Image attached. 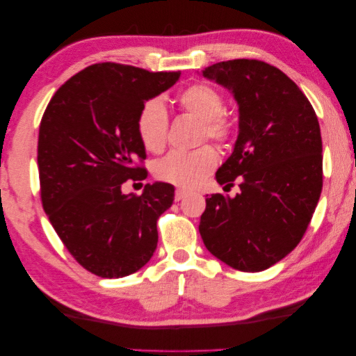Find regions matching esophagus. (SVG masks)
<instances>
[{
  "mask_svg": "<svg viewBox=\"0 0 356 356\" xmlns=\"http://www.w3.org/2000/svg\"><path fill=\"white\" fill-rule=\"evenodd\" d=\"M186 195H188V192H186L184 189H177V192H175V200H177V202L183 200Z\"/></svg>",
  "mask_w": 356,
  "mask_h": 356,
  "instance_id": "1",
  "label": "esophagus"
}]
</instances>
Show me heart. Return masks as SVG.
<instances>
[{"instance_id": "1", "label": "heart", "mask_w": 356, "mask_h": 356, "mask_svg": "<svg viewBox=\"0 0 356 356\" xmlns=\"http://www.w3.org/2000/svg\"><path fill=\"white\" fill-rule=\"evenodd\" d=\"M184 112L200 120V140L209 138L219 145L229 143L233 137V120L224 112V96L216 86L199 81L186 86L177 96ZM140 142L151 153L164 149L168 132V115L161 99H149L140 107L136 120ZM218 164L214 148L200 147L192 151H177L162 157L154 165V177L178 188L191 189L199 186Z\"/></svg>"}]
</instances>
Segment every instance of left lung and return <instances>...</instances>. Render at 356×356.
Wrapping results in <instances>:
<instances>
[{
	"label": "left lung",
	"instance_id": "left-lung-1",
	"mask_svg": "<svg viewBox=\"0 0 356 356\" xmlns=\"http://www.w3.org/2000/svg\"><path fill=\"white\" fill-rule=\"evenodd\" d=\"M238 102V138L216 172L240 194H211L200 235L214 257L246 273L264 271L298 246L323 184L317 115L298 85L259 60H230L202 71ZM224 188V189H225Z\"/></svg>",
	"mask_w": 356,
	"mask_h": 356
}]
</instances>
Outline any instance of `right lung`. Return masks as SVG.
I'll return each mask as SVG.
<instances>
[{"label": "right lung", "mask_w": 356, "mask_h": 356, "mask_svg": "<svg viewBox=\"0 0 356 356\" xmlns=\"http://www.w3.org/2000/svg\"><path fill=\"white\" fill-rule=\"evenodd\" d=\"M181 72H149L97 63L75 74L50 99L39 126L40 200L72 257L101 277H124L147 265L157 246V219L175 188L145 184L147 153L136 129L140 107L177 83Z\"/></svg>", "instance_id": "1"}]
</instances>
